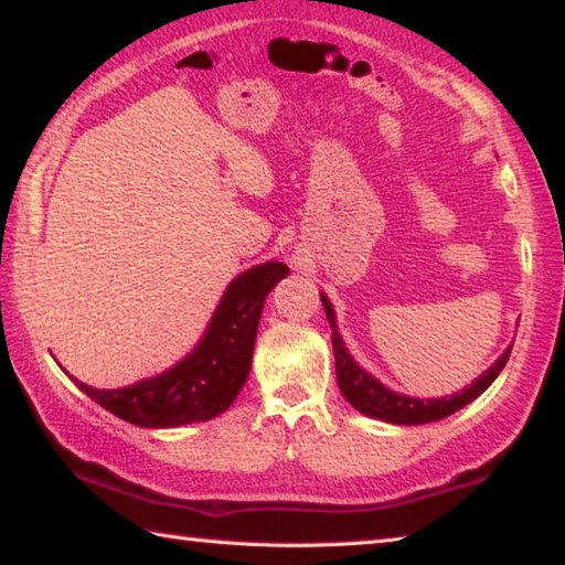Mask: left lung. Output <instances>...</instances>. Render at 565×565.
I'll return each instance as SVG.
<instances>
[{"mask_svg":"<svg viewBox=\"0 0 565 565\" xmlns=\"http://www.w3.org/2000/svg\"><path fill=\"white\" fill-rule=\"evenodd\" d=\"M321 303L323 311H327L329 327H331V343H333V359H337V381L341 394L347 396L349 404L366 414L371 418H381L388 420V424H398V426H418V424H431V420H441L446 416L456 414L458 408H463L466 404H471L473 398H478L489 388L495 376L501 374L505 361L511 356V349H505L495 363H491L489 369L478 376L471 386H466L463 391H458L454 396H441V398H411L404 394H396V391L386 388L379 379L366 374L356 361L351 359V353L343 347V339L337 327V317H333V306L321 294Z\"/></svg>","mask_w":565,"mask_h":565,"instance_id":"8db88e82","label":"left lung"}]
</instances>
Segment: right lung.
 <instances>
[{
	"instance_id": "obj_1",
	"label": "right lung",
	"mask_w": 565,
	"mask_h": 565,
	"mask_svg": "<svg viewBox=\"0 0 565 565\" xmlns=\"http://www.w3.org/2000/svg\"><path fill=\"white\" fill-rule=\"evenodd\" d=\"M286 274L289 266L281 262L238 274L226 286L196 349L164 374L124 388H94L79 379L74 384L114 416L145 428H174L224 414L252 371L266 296Z\"/></svg>"
}]
</instances>
